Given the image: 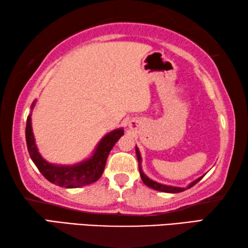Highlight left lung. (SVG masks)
Here are the masks:
<instances>
[{
    "mask_svg": "<svg viewBox=\"0 0 248 248\" xmlns=\"http://www.w3.org/2000/svg\"><path fill=\"white\" fill-rule=\"evenodd\" d=\"M135 151H136V156H137V160H139V168H140V178L141 180H143L144 184L149 186V188H152L154 190H157V191H161V192H167V193H178V192H182L185 191L186 189H190L191 186H193L196 184H198L199 181H200L203 176L198 178L197 180L192 181L191 184H190L186 188H181V186H167V185H162L159 184V182L157 181H154L152 180L151 178H148L146 174L144 173L143 170H141V157H140V153L139 151V148H137V146L135 147Z\"/></svg>",
    "mask_w": 248,
    "mask_h": 248,
    "instance_id": "1",
    "label": "left lung"
}]
</instances>
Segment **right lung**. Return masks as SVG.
I'll return each instance as SVG.
<instances>
[{
	"label": "right lung",
	"mask_w": 248,
	"mask_h": 248,
	"mask_svg": "<svg viewBox=\"0 0 248 248\" xmlns=\"http://www.w3.org/2000/svg\"><path fill=\"white\" fill-rule=\"evenodd\" d=\"M34 105L35 101L31 107V109L34 108ZM25 135L31 160L48 181L63 188H80L100 179L104 171L108 154L116 141L124 135V129L116 128L108 133L96 145L91 157L75 165H55L44 159L38 152L32 134L31 113L27 116Z\"/></svg>",
	"instance_id": "right-lung-1"
}]
</instances>
